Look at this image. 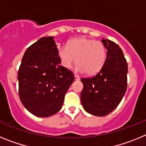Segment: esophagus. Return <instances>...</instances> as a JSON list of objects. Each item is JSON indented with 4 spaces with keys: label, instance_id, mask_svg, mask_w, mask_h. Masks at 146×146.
Wrapping results in <instances>:
<instances>
[{
    "label": "esophagus",
    "instance_id": "esophagus-1",
    "mask_svg": "<svg viewBox=\"0 0 146 146\" xmlns=\"http://www.w3.org/2000/svg\"><path fill=\"white\" fill-rule=\"evenodd\" d=\"M74 80H80L79 76H77V74H74Z\"/></svg>",
    "mask_w": 146,
    "mask_h": 146
}]
</instances>
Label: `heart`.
<instances>
[{
    "label": "heart",
    "mask_w": 146,
    "mask_h": 146,
    "mask_svg": "<svg viewBox=\"0 0 146 146\" xmlns=\"http://www.w3.org/2000/svg\"><path fill=\"white\" fill-rule=\"evenodd\" d=\"M62 66L71 69L75 61L77 69L87 75H94L100 72L107 58L106 47L102 42L87 38L71 40L67 47L58 50Z\"/></svg>",
    "instance_id": "heart-1"
}]
</instances>
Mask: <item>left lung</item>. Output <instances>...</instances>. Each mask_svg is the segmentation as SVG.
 <instances>
[{
  "label": "left lung",
  "mask_w": 146,
  "mask_h": 146,
  "mask_svg": "<svg viewBox=\"0 0 146 146\" xmlns=\"http://www.w3.org/2000/svg\"><path fill=\"white\" fill-rule=\"evenodd\" d=\"M107 58L102 69L94 77L82 78V105L87 113L104 116L113 111L123 99L127 88L128 65L117 44L102 38Z\"/></svg>",
  "instance_id": "1"
}]
</instances>
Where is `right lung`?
Returning a JSON list of instances; mask_svg holds the SVG:
<instances>
[{"label": "right lung", "instance_id": "obj_1", "mask_svg": "<svg viewBox=\"0 0 146 146\" xmlns=\"http://www.w3.org/2000/svg\"><path fill=\"white\" fill-rule=\"evenodd\" d=\"M60 63L53 36L41 38L24 53L18 71L19 96L24 107L36 116L58 113L74 82L73 72Z\"/></svg>", "mask_w": 146, "mask_h": 146}]
</instances>
